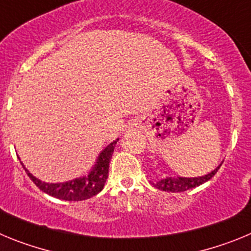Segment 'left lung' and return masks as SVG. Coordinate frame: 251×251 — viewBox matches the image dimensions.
<instances>
[{"instance_id":"left-lung-1","label":"left lung","mask_w":251,"mask_h":251,"mask_svg":"<svg viewBox=\"0 0 251 251\" xmlns=\"http://www.w3.org/2000/svg\"><path fill=\"white\" fill-rule=\"evenodd\" d=\"M221 166V165H220ZM220 166L217 168H215L212 172L205 175V176L201 177H165V178L158 179L157 182L153 183L154 187H157L158 190L167 192H183L186 190H190V188H194L196 186H200L202 183H205L206 181H208L210 178L215 176V174L217 172V170L220 168Z\"/></svg>"}]
</instances>
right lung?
<instances>
[{
    "instance_id": "1",
    "label": "right lung",
    "mask_w": 251,
    "mask_h": 251,
    "mask_svg": "<svg viewBox=\"0 0 251 251\" xmlns=\"http://www.w3.org/2000/svg\"><path fill=\"white\" fill-rule=\"evenodd\" d=\"M119 139H115L110 143L109 146H106L105 150L99 154L98 161L90 171L88 176L80 177V178H75L72 181L63 183H46L40 181L39 178L34 177L25 168V166L22 165V167L25 168L27 176L32 179V182L37 186V187L44 191L45 194L54 196L60 200L65 201H83L86 199L95 196L97 194L103 190L105 181L108 178V172H109V163L110 158H112L113 151H114L115 145Z\"/></svg>"
}]
</instances>
